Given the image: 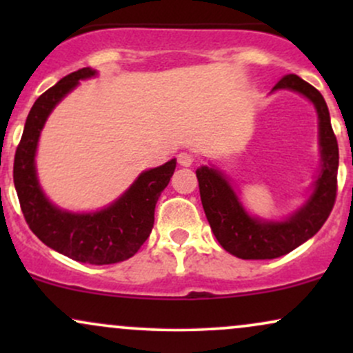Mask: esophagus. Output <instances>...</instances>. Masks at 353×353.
Instances as JSON below:
<instances>
[{
  "label": "esophagus",
  "instance_id": "obj_1",
  "mask_svg": "<svg viewBox=\"0 0 353 353\" xmlns=\"http://www.w3.org/2000/svg\"><path fill=\"white\" fill-rule=\"evenodd\" d=\"M177 163L184 165V168H189L194 163V156L190 152H179L177 154Z\"/></svg>",
  "mask_w": 353,
  "mask_h": 353
}]
</instances>
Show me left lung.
Instances as JSON below:
<instances>
[{"label": "left lung", "instance_id": "obj_1", "mask_svg": "<svg viewBox=\"0 0 353 353\" xmlns=\"http://www.w3.org/2000/svg\"><path fill=\"white\" fill-rule=\"evenodd\" d=\"M274 89H292L309 98L319 112L322 172L309 202L285 222H261L247 216L229 182L217 171L199 168L202 208L210 229L228 252L245 261H264L289 254L317 234L325 224L337 197L339 144L330 124L329 108L322 94L297 74H285Z\"/></svg>", "mask_w": 353, "mask_h": 353}]
</instances>
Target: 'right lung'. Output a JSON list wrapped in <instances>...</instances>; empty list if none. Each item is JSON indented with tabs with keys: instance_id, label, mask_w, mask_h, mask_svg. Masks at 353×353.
Here are the masks:
<instances>
[{
	"instance_id": "right-lung-1",
	"label": "right lung",
	"mask_w": 353,
	"mask_h": 353,
	"mask_svg": "<svg viewBox=\"0 0 353 353\" xmlns=\"http://www.w3.org/2000/svg\"><path fill=\"white\" fill-rule=\"evenodd\" d=\"M94 74L96 71L91 68L71 72L36 99L16 148L13 179L23 216L39 241L72 261L106 265L128 261L149 237L154 225V209L171 181L176 159L141 174L123 197L99 212L70 214L46 201L34 169L39 132L52 108L79 79Z\"/></svg>"
}]
</instances>
